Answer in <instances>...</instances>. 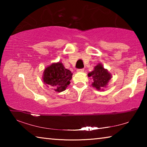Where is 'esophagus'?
I'll list each match as a JSON object with an SVG mask.
<instances>
[{
  "mask_svg": "<svg viewBox=\"0 0 147 147\" xmlns=\"http://www.w3.org/2000/svg\"><path fill=\"white\" fill-rule=\"evenodd\" d=\"M84 71V69H77V71L78 72H83Z\"/></svg>",
  "mask_w": 147,
  "mask_h": 147,
  "instance_id": "1",
  "label": "esophagus"
}]
</instances>
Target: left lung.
<instances>
[{
  "label": "left lung",
  "instance_id": "left-lung-1",
  "mask_svg": "<svg viewBox=\"0 0 147 147\" xmlns=\"http://www.w3.org/2000/svg\"><path fill=\"white\" fill-rule=\"evenodd\" d=\"M88 76H91L93 79L92 86L98 90H100V88L106 87L109 80L111 79V74L100 63L94 67V71L89 73Z\"/></svg>",
  "mask_w": 147,
  "mask_h": 147
}]
</instances>
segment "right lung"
<instances>
[{
    "mask_svg": "<svg viewBox=\"0 0 147 147\" xmlns=\"http://www.w3.org/2000/svg\"><path fill=\"white\" fill-rule=\"evenodd\" d=\"M72 75L73 73L59 62L52 64L45 69L43 74V82L56 91L61 92L65 90L70 84Z\"/></svg>",
    "mask_w": 147,
    "mask_h": 147,
    "instance_id": "add662e5",
    "label": "right lung"
}]
</instances>
